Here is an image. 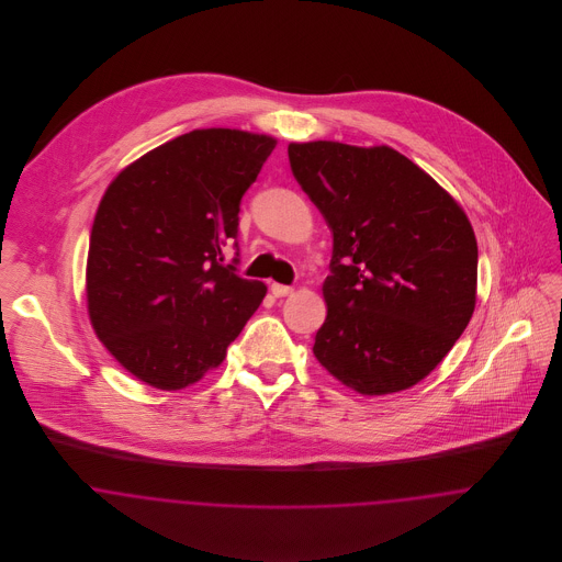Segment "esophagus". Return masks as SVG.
I'll return each mask as SVG.
<instances>
[{
    "instance_id": "esophagus-1",
    "label": "esophagus",
    "mask_w": 562,
    "mask_h": 562,
    "mask_svg": "<svg viewBox=\"0 0 562 562\" xmlns=\"http://www.w3.org/2000/svg\"><path fill=\"white\" fill-rule=\"evenodd\" d=\"M269 289H271L273 296H286V294L293 293V289H291V286H286V284H278V282H273Z\"/></svg>"
}]
</instances>
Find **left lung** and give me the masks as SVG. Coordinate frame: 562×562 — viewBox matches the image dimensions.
Returning <instances> with one entry per match:
<instances>
[{
  "mask_svg": "<svg viewBox=\"0 0 562 562\" xmlns=\"http://www.w3.org/2000/svg\"><path fill=\"white\" fill-rule=\"evenodd\" d=\"M289 161L333 234L314 356L367 396L415 385L474 314L479 246L468 216L385 145L291 143Z\"/></svg>",
  "mask_w": 562,
  "mask_h": 562,
  "instance_id": "left-lung-1",
  "label": "left lung"
}]
</instances>
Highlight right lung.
Listing matches in <instances>:
<instances>
[{
  "mask_svg": "<svg viewBox=\"0 0 562 562\" xmlns=\"http://www.w3.org/2000/svg\"><path fill=\"white\" fill-rule=\"evenodd\" d=\"M266 134H181L124 168L94 216L86 299L97 337L136 379L181 390L216 369L268 293L238 273L241 195ZM237 257L224 263V246Z\"/></svg>",
  "mask_w": 562,
  "mask_h": 562,
  "instance_id": "add662e5",
  "label": "right lung"
}]
</instances>
